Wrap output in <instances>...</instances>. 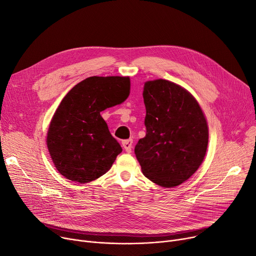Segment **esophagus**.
<instances>
[{
    "label": "esophagus",
    "instance_id": "esophagus-1",
    "mask_svg": "<svg viewBox=\"0 0 256 256\" xmlns=\"http://www.w3.org/2000/svg\"><path fill=\"white\" fill-rule=\"evenodd\" d=\"M122 146H124V148L126 150V152H132V139L124 140L122 141Z\"/></svg>",
    "mask_w": 256,
    "mask_h": 256
}]
</instances>
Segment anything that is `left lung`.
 Returning <instances> with one entry per match:
<instances>
[{
  "instance_id": "8db88e82",
  "label": "left lung",
  "mask_w": 256,
  "mask_h": 256,
  "mask_svg": "<svg viewBox=\"0 0 256 256\" xmlns=\"http://www.w3.org/2000/svg\"><path fill=\"white\" fill-rule=\"evenodd\" d=\"M146 136L135 154L144 176L172 188L191 178L204 158L208 130L191 94L166 80L146 82L143 89Z\"/></svg>"
}]
</instances>
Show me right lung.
<instances>
[{"label":"right lung","mask_w":256,"mask_h":256,"mask_svg":"<svg viewBox=\"0 0 256 256\" xmlns=\"http://www.w3.org/2000/svg\"><path fill=\"white\" fill-rule=\"evenodd\" d=\"M128 76H90L66 94L50 121L48 148L67 180L85 184L100 178L122 152L100 112L124 102Z\"/></svg>","instance_id":"obj_1"}]
</instances>
